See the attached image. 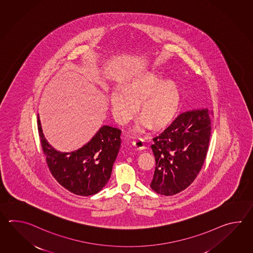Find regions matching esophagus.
I'll return each mask as SVG.
<instances>
[{
    "instance_id": "34e87169",
    "label": "esophagus",
    "mask_w": 253,
    "mask_h": 253,
    "mask_svg": "<svg viewBox=\"0 0 253 253\" xmlns=\"http://www.w3.org/2000/svg\"><path fill=\"white\" fill-rule=\"evenodd\" d=\"M132 144H133V145H134L136 149H139V150L145 149L144 140L142 139V138H140L138 136H134V137H133Z\"/></svg>"
}]
</instances>
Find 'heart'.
I'll list each match as a JSON object with an SVG mask.
<instances>
[{
	"instance_id": "heart-1",
	"label": "heart",
	"mask_w": 253,
	"mask_h": 253,
	"mask_svg": "<svg viewBox=\"0 0 253 253\" xmlns=\"http://www.w3.org/2000/svg\"><path fill=\"white\" fill-rule=\"evenodd\" d=\"M181 94L177 84L166 81L155 72H145L134 77L122 88H115L110 96L114 119L126 125L134 117L139 103L140 118L134 129L137 132L148 128L151 124L162 127L169 124L177 113Z\"/></svg>"
}]
</instances>
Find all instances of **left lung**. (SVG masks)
I'll list each match as a JSON object with an SVG mask.
<instances>
[{"mask_svg":"<svg viewBox=\"0 0 253 253\" xmlns=\"http://www.w3.org/2000/svg\"><path fill=\"white\" fill-rule=\"evenodd\" d=\"M211 118L209 108L188 110L153 138L156 169L150 187L156 193L171 196L194 182L207 156Z\"/></svg>","mask_w":253,"mask_h":253,"instance_id":"obj_1","label":"left lung"}]
</instances>
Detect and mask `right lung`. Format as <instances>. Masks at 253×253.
<instances>
[{"label":"right lung","mask_w":253,"mask_h":253,"mask_svg":"<svg viewBox=\"0 0 253 253\" xmlns=\"http://www.w3.org/2000/svg\"><path fill=\"white\" fill-rule=\"evenodd\" d=\"M38 130L48 169L65 189L88 196L97 194L108 183L121 145L120 129L103 126L86 145L70 153L57 151L48 144L39 115Z\"/></svg>","instance_id":"add662e5"}]
</instances>
